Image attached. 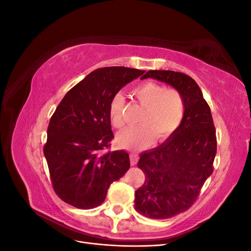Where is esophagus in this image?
Returning a JSON list of instances; mask_svg holds the SVG:
<instances>
[{
    "instance_id": "34e87169",
    "label": "esophagus",
    "mask_w": 251,
    "mask_h": 251,
    "mask_svg": "<svg viewBox=\"0 0 251 251\" xmlns=\"http://www.w3.org/2000/svg\"><path fill=\"white\" fill-rule=\"evenodd\" d=\"M130 162H131V165H136L138 162V155L135 154V153H132L130 155Z\"/></svg>"
}]
</instances>
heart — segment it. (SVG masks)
Masks as SVG:
<instances>
[{
  "mask_svg": "<svg viewBox=\"0 0 251 251\" xmlns=\"http://www.w3.org/2000/svg\"><path fill=\"white\" fill-rule=\"evenodd\" d=\"M132 95L143 107L139 126L126 127L120 132L117 141L120 147L141 150L157 139H165L178 130L185 115V101L176 89H166L161 83L147 80L132 89ZM125 96L117 93L109 105V117L113 126L123 127Z\"/></svg>",
  "mask_w": 251,
  "mask_h": 251,
  "instance_id": "heart-1",
  "label": "heart"
}]
</instances>
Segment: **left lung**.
<instances>
[{
    "mask_svg": "<svg viewBox=\"0 0 251 251\" xmlns=\"http://www.w3.org/2000/svg\"><path fill=\"white\" fill-rule=\"evenodd\" d=\"M171 85L182 94L185 115L178 130L160 146L140 154L146 181L135 192V209L151 219H169L192 206L214 172L216 130L211 112L197 82L170 70H150L141 77Z\"/></svg>",
    "mask_w": 251,
    "mask_h": 251,
    "instance_id": "8db88e82",
    "label": "left lung"
}]
</instances>
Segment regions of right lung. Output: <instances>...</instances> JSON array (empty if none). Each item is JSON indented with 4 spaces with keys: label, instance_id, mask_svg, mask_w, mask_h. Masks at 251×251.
I'll return each instance as SVG.
<instances>
[{
    "label": "right lung",
    "instance_id": "right-lung-1",
    "mask_svg": "<svg viewBox=\"0 0 251 251\" xmlns=\"http://www.w3.org/2000/svg\"><path fill=\"white\" fill-rule=\"evenodd\" d=\"M144 71L105 67L75 85L50 119L44 147L51 183L64 202L79 209L100 205L114 181L130 169L125 151H107L114 135L109 117L113 96Z\"/></svg>",
    "mask_w": 251,
    "mask_h": 251
}]
</instances>
